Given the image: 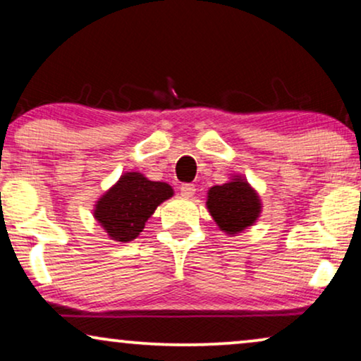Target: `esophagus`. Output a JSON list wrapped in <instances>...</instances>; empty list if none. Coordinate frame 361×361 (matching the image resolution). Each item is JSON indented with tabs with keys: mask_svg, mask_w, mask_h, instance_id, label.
<instances>
[{
	"mask_svg": "<svg viewBox=\"0 0 361 361\" xmlns=\"http://www.w3.org/2000/svg\"><path fill=\"white\" fill-rule=\"evenodd\" d=\"M195 194V185L194 184H182L180 185V195L185 199H190Z\"/></svg>",
	"mask_w": 361,
	"mask_h": 361,
	"instance_id": "34e87169",
	"label": "esophagus"
}]
</instances>
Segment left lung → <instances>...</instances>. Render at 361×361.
<instances>
[{"instance_id":"left-lung-1","label":"left lung","mask_w":361,"mask_h":361,"mask_svg":"<svg viewBox=\"0 0 361 361\" xmlns=\"http://www.w3.org/2000/svg\"><path fill=\"white\" fill-rule=\"evenodd\" d=\"M205 205L219 228L231 236L255 225L263 209L258 192L240 174L231 176L225 184L210 187Z\"/></svg>"}]
</instances>
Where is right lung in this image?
<instances>
[{"label":"right lung","instance_id":"add662e5","mask_svg":"<svg viewBox=\"0 0 361 361\" xmlns=\"http://www.w3.org/2000/svg\"><path fill=\"white\" fill-rule=\"evenodd\" d=\"M172 195L174 189L166 182L149 180L141 172H125L97 200L93 219L111 240L128 243L141 233L157 207Z\"/></svg>","mask_w":361,"mask_h":361}]
</instances>
